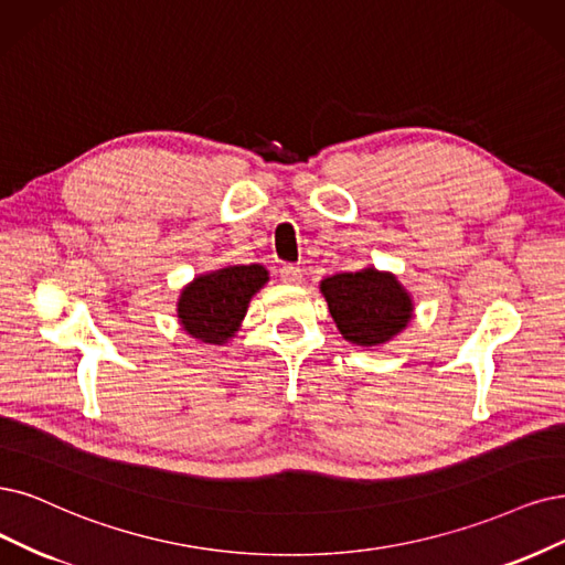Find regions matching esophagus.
Here are the masks:
<instances>
[{"instance_id": "1", "label": "esophagus", "mask_w": 565, "mask_h": 565, "mask_svg": "<svg viewBox=\"0 0 565 565\" xmlns=\"http://www.w3.org/2000/svg\"><path fill=\"white\" fill-rule=\"evenodd\" d=\"M279 277H281V281H286V284H300V281H302V267H300V265H294V263H286V265H281V269H279Z\"/></svg>"}]
</instances>
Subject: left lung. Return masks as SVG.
I'll return each mask as SVG.
<instances>
[{"label":"left lung","instance_id":"1","mask_svg":"<svg viewBox=\"0 0 565 565\" xmlns=\"http://www.w3.org/2000/svg\"><path fill=\"white\" fill-rule=\"evenodd\" d=\"M321 294L344 340L359 347L388 342L412 319V300L398 279L372 267L323 279Z\"/></svg>","mask_w":565,"mask_h":565}]
</instances>
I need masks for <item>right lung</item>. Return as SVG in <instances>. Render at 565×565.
Returning <instances> with one entry per match:
<instances>
[{"label": "right lung", "instance_id": "right-lung-1", "mask_svg": "<svg viewBox=\"0 0 565 565\" xmlns=\"http://www.w3.org/2000/svg\"><path fill=\"white\" fill-rule=\"evenodd\" d=\"M267 281L263 265H230L198 277L183 288L179 319L188 335L209 344H225L246 315L250 296Z\"/></svg>", "mask_w": 565, "mask_h": 565}]
</instances>
